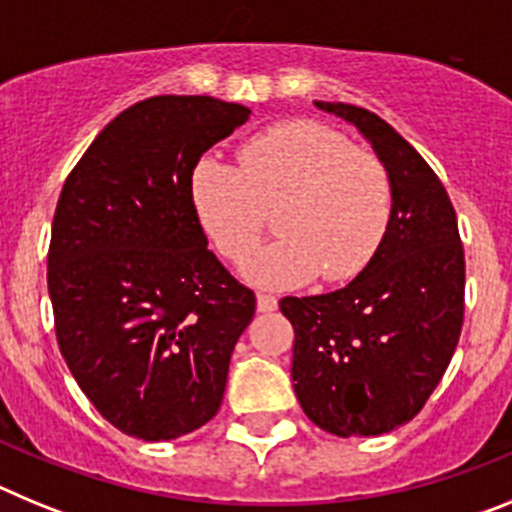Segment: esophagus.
I'll use <instances>...</instances> for the list:
<instances>
[{"mask_svg":"<svg viewBox=\"0 0 512 512\" xmlns=\"http://www.w3.org/2000/svg\"><path fill=\"white\" fill-rule=\"evenodd\" d=\"M277 297L274 295H264V292H261V295H256V310L259 312H274L277 310Z\"/></svg>","mask_w":512,"mask_h":512,"instance_id":"34e87169","label":"esophagus"}]
</instances>
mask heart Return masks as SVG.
Listing matches in <instances>:
<instances>
[{"label": "heart", "mask_w": 512, "mask_h": 512, "mask_svg": "<svg viewBox=\"0 0 512 512\" xmlns=\"http://www.w3.org/2000/svg\"><path fill=\"white\" fill-rule=\"evenodd\" d=\"M241 169L205 156L189 171V202L212 246L238 261L277 207L279 238L243 264V277L287 289L323 274L346 282L382 243L392 215L390 174L374 153L351 148L315 120H289L253 135L238 151Z\"/></svg>", "instance_id": "heart-1"}]
</instances>
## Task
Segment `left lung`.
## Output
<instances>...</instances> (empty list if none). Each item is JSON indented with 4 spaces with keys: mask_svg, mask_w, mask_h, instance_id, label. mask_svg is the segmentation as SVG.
Instances as JSON below:
<instances>
[{
    "mask_svg": "<svg viewBox=\"0 0 512 512\" xmlns=\"http://www.w3.org/2000/svg\"><path fill=\"white\" fill-rule=\"evenodd\" d=\"M315 107L354 125L390 174L392 215L372 261L343 289L284 297L295 328L292 382L333 436H382L413 420L441 382L464 323V248L449 194L418 151L374 112Z\"/></svg>",
    "mask_w": 512,
    "mask_h": 512,
    "instance_id": "1",
    "label": "left lung"
}]
</instances>
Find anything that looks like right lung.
Listing matches in <instances>:
<instances>
[{
  "mask_svg": "<svg viewBox=\"0 0 512 512\" xmlns=\"http://www.w3.org/2000/svg\"><path fill=\"white\" fill-rule=\"evenodd\" d=\"M251 117L215 97H151L94 138L53 215L48 295L76 384L143 441L215 418L256 297L207 251L189 171Z\"/></svg>",
  "mask_w": 512,
  "mask_h": 512,
  "instance_id": "1",
  "label": "right lung"
}]
</instances>
